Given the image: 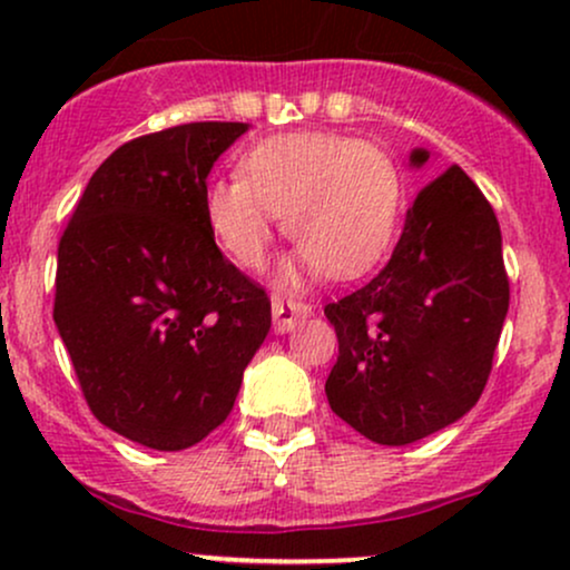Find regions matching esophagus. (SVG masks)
<instances>
[{
  "mask_svg": "<svg viewBox=\"0 0 570 570\" xmlns=\"http://www.w3.org/2000/svg\"><path fill=\"white\" fill-rule=\"evenodd\" d=\"M271 307H273V326H276V332H281V335L292 332L294 326L311 316V305L299 303V299H292V297H278V294L273 297Z\"/></svg>",
  "mask_w": 570,
  "mask_h": 570,
  "instance_id": "34e87169",
  "label": "esophagus"
}]
</instances>
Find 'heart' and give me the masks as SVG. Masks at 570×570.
Segmentation results:
<instances>
[{"label": "heart", "mask_w": 570, "mask_h": 570, "mask_svg": "<svg viewBox=\"0 0 570 570\" xmlns=\"http://www.w3.org/2000/svg\"><path fill=\"white\" fill-rule=\"evenodd\" d=\"M238 174L208 181L206 225L238 265L263 267L278 219L297 238L284 278L330 271L356 278L385 257L402 217V174L377 144L330 130L281 134L240 155Z\"/></svg>", "instance_id": "b5f03b06"}]
</instances>
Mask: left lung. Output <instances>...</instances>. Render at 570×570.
<instances>
[{"mask_svg": "<svg viewBox=\"0 0 570 570\" xmlns=\"http://www.w3.org/2000/svg\"><path fill=\"white\" fill-rule=\"evenodd\" d=\"M429 160L410 153L412 168ZM507 311L499 219L450 166L412 200L389 265L324 307L340 343L324 385L332 412L389 448L450 426L485 389Z\"/></svg>", "mask_w": 570, "mask_h": 570, "instance_id": "left-lung-1", "label": "left lung"}]
</instances>
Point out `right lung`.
<instances>
[{
  "label": "right lung",
  "instance_id": "obj_1",
  "mask_svg": "<svg viewBox=\"0 0 570 570\" xmlns=\"http://www.w3.org/2000/svg\"><path fill=\"white\" fill-rule=\"evenodd\" d=\"M248 122H187L122 144L90 176L58 244L53 318L88 407L153 450L230 415L271 332L265 289L222 257L203 193Z\"/></svg>",
  "mask_w": 570,
  "mask_h": 570
}]
</instances>
